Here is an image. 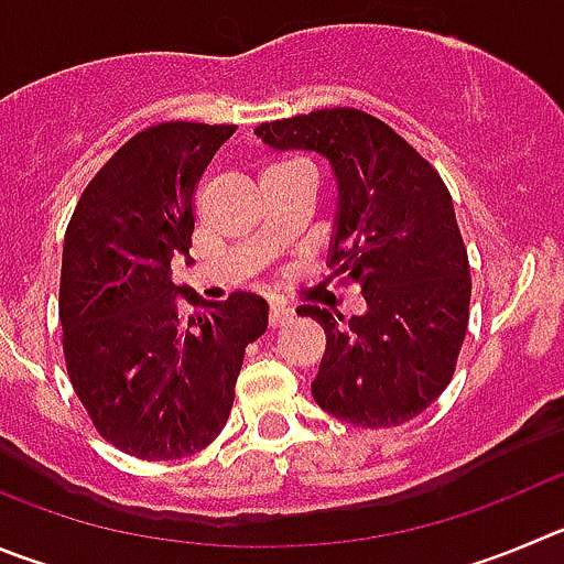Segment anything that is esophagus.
Here are the masks:
<instances>
[{
    "label": "esophagus",
    "instance_id": "obj_1",
    "mask_svg": "<svg viewBox=\"0 0 564 564\" xmlns=\"http://www.w3.org/2000/svg\"><path fill=\"white\" fill-rule=\"evenodd\" d=\"M294 319V308H289L286 303H272L270 308V325L272 328H283Z\"/></svg>",
    "mask_w": 564,
    "mask_h": 564
}]
</instances>
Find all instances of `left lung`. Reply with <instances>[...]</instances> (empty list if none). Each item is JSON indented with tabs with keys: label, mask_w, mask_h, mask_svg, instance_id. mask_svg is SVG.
Returning a JSON list of instances; mask_svg holds the SVG:
<instances>
[{
	"label": "left lung",
	"mask_w": 564,
	"mask_h": 564,
	"mask_svg": "<svg viewBox=\"0 0 564 564\" xmlns=\"http://www.w3.org/2000/svg\"><path fill=\"white\" fill-rule=\"evenodd\" d=\"M256 135L272 150L323 158L336 181L328 267L359 286V317L300 306L325 328L312 381L319 409L361 429H392L423 414L456 370L470 319V264L454 199L440 172L376 116L325 108Z\"/></svg>",
	"instance_id": "1"
}]
</instances>
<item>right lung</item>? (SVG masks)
Masks as SVG:
<instances>
[{
	"label": "right lung",
	"instance_id": "add662e5",
	"mask_svg": "<svg viewBox=\"0 0 564 564\" xmlns=\"http://www.w3.org/2000/svg\"><path fill=\"white\" fill-rule=\"evenodd\" d=\"M236 124L163 122L94 175L63 239V356L105 442L170 462L208 448L228 423L245 347L267 330L264 297L203 303L172 283L188 256L192 197ZM177 293L204 308L186 321Z\"/></svg>",
	"mask_w": 564,
	"mask_h": 564
}]
</instances>
